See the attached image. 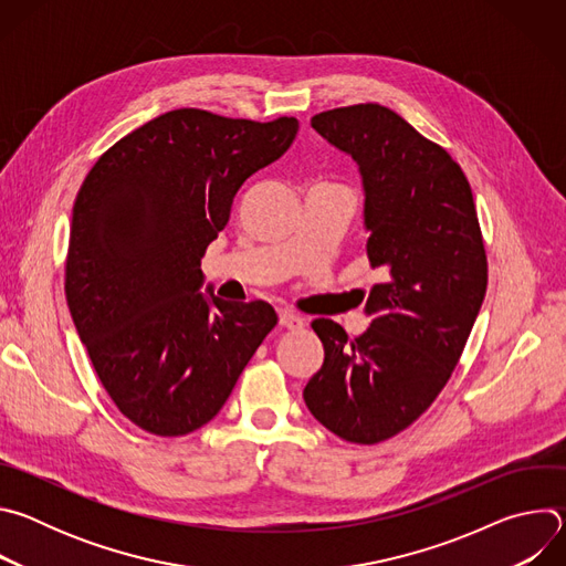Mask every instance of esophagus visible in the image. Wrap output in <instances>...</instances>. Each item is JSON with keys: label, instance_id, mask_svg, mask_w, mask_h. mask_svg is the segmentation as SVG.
Segmentation results:
<instances>
[{"label": "esophagus", "instance_id": "esophagus-1", "mask_svg": "<svg viewBox=\"0 0 566 566\" xmlns=\"http://www.w3.org/2000/svg\"><path fill=\"white\" fill-rule=\"evenodd\" d=\"M277 315H280V325L286 329H302V325H304V319L297 313H293L291 308H277Z\"/></svg>", "mask_w": 566, "mask_h": 566}]
</instances>
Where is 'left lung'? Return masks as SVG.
Returning a JSON list of instances; mask_svg holds the SVG:
<instances>
[{
    "label": "left lung",
    "instance_id": "left-lung-1",
    "mask_svg": "<svg viewBox=\"0 0 566 566\" xmlns=\"http://www.w3.org/2000/svg\"><path fill=\"white\" fill-rule=\"evenodd\" d=\"M311 127L358 164L367 258L385 280L369 291L363 336L311 322L325 363L304 402L340 439L374 446L410 428L446 387L486 295L489 262L470 184L441 145L376 103L315 114Z\"/></svg>",
    "mask_w": 566,
    "mask_h": 566
}]
</instances>
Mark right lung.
Wrapping results in <instances>:
<instances>
[{"mask_svg":"<svg viewBox=\"0 0 566 566\" xmlns=\"http://www.w3.org/2000/svg\"><path fill=\"white\" fill-rule=\"evenodd\" d=\"M297 120L175 109L114 143L77 190L66 304L116 408L156 437L206 426L277 325L269 302L203 297L201 258Z\"/></svg>","mask_w":566,"mask_h":566,"instance_id":"obj_1","label":"right lung"}]
</instances>
